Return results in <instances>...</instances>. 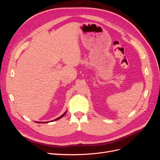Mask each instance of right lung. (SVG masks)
<instances>
[{
	"label": "right lung",
	"instance_id": "1",
	"mask_svg": "<svg viewBox=\"0 0 160 160\" xmlns=\"http://www.w3.org/2000/svg\"><path fill=\"white\" fill-rule=\"evenodd\" d=\"M66 113H67V111H65V112L63 113V114H62V115H61L60 116V117H59V118H57V119H54V120H52V121H51V122H53V121H56V120H58V119H61V118H62V117H63V116L66 114ZM37 123H49V122H36Z\"/></svg>",
	"mask_w": 160,
	"mask_h": 160
}]
</instances>
